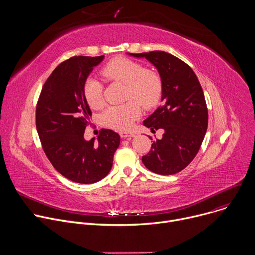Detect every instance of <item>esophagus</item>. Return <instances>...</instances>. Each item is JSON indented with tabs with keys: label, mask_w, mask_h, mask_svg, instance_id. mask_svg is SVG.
I'll list each match as a JSON object with an SVG mask.
<instances>
[{
	"label": "esophagus",
	"mask_w": 255,
	"mask_h": 255,
	"mask_svg": "<svg viewBox=\"0 0 255 255\" xmlns=\"http://www.w3.org/2000/svg\"><path fill=\"white\" fill-rule=\"evenodd\" d=\"M135 134L133 132H125V131H122L120 132V136L122 138H127V137H133Z\"/></svg>",
	"instance_id": "obj_1"
}]
</instances>
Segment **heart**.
Instances as JSON below:
<instances>
[{
  "mask_svg": "<svg viewBox=\"0 0 255 255\" xmlns=\"http://www.w3.org/2000/svg\"><path fill=\"white\" fill-rule=\"evenodd\" d=\"M102 75L110 82L126 85L123 105L111 106L101 116L102 123L116 130H127L141 115V107L154 108L161 100L163 84L156 71L145 68L140 62L115 57L103 68ZM103 84L96 79H89L84 86V98L92 109L103 105Z\"/></svg>",
  "mask_w": 255,
  "mask_h": 255,
  "instance_id": "1",
  "label": "heart"
}]
</instances>
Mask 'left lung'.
Returning <instances> with one entry per match:
<instances>
[{
    "instance_id": "left-lung-1",
    "label": "left lung",
    "mask_w": 255,
    "mask_h": 255,
    "mask_svg": "<svg viewBox=\"0 0 255 255\" xmlns=\"http://www.w3.org/2000/svg\"><path fill=\"white\" fill-rule=\"evenodd\" d=\"M131 55L145 57L154 64L163 84L162 105L143 124L152 132L163 129L164 133L142 156V162L157 174L177 173L193 161L208 128L203 89L194 70L170 53L156 50Z\"/></svg>"
}]
</instances>
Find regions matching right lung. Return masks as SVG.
<instances>
[{"instance_id": "add662e5", "label": "right lung", "mask_w": 255, "mask_h": 255, "mask_svg": "<svg viewBox=\"0 0 255 255\" xmlns=\"http://www.w3.org/2000/svg\"><path fill=\"white\" fill-rule=\"evenodd\" d=\"M104 58L72 56L51 72L36 105V128L43 151L53 167L79 184H94L110 172L120 136L101 129L98 141H86L92 111L84 98V86L93 67Z\"/></svg>"}]
</instances>
